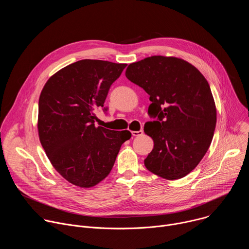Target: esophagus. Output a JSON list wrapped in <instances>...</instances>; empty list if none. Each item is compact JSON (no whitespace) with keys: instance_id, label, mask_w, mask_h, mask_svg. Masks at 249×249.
<instances>
[{"instance_id":"esophagus-1","label":"esophagus","mask_w":249,"mask_h":249,"mask_svg":"<svg viewBox=\"0 0 249 249\" xmlns=\"http://www.w3.org/2000/svg\"><path fill=\"white\" fill-rule=\"evenodd\" d=\"M144 134V132H143V130H139V131H132V135L134 136V137H138V136H142Z\"/></svg>"}]
</instances>
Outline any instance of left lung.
Returning <instances> with one entry per match:
<instances>
[{
  "mask_svg": "<svg viewBox=\"0 0 249 249\" xmlns=\"http://www.w3.org/2000/svg\"><path fill=\"white\" fill-rule=\"evenodd\" d=\"M125 75L152 101L148 113L156 120L147 122L144 131L155 145L145 160L147 169L164 179L182 178L207 153L216 128L207 80L190 63L164 56L132 63Z\"/></svg>",
  "mask_w": 249,
  "mask_h": 249,
  "instance_id": "obj_1",
  "label": "left lung"
}]
</instances>
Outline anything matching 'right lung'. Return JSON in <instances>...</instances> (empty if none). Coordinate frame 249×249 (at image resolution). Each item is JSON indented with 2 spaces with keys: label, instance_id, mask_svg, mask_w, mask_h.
Returning a JSON list of instances; mask_svg holds the SVG:
<instances>
[{
  "label": "right lung",
  "instance_id": "add662e5",
  "mask_svg": "<svg viewBox=\"0 0 249 249\" xmlns=\"http://www.w3.org/2000/svg\"><path fill=\"white\" fill-rule=\"evenodd\" d=\"M126 66L81 60L58 71L40 93V143L54 168L76 186L89 188L103 180L122 144L131 138L128 130L94 125V110L103 107L110 86Z\"/></svg>",
  "mask_w": 249,
  "mask_h": 249
}]
</instances>
